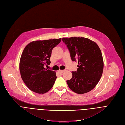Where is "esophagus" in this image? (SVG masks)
Here are the masks:
<instances>
[{
    "mask_svg": "<svg viewBox=\"0 0 125 125\" xmlns=\"http://www.w3.org/2000/svg\"><path fill=\"white\" fill-rule=\"evenodd\" d=\"M65 71H66V70H59V71L60 73H63V72H64Z\"/></svg>",
    "mask_w": 125,
    "mask_h": 125,
    "instance_id": "1",
    "label": "esophagus"
}]
</instances>
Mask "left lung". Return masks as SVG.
I'll return each instance as SVG.
<instances>
[{
  "label": "left lung",
  "mask_w": 125,
  "mask_h": 125,
  "mask_svg": "<svg viewBox=\"0 0 125 125\" xmlns=\"http://www.w3.org/2000/svg\"><path fill=\"white\" fill-rule=\"evenodd\" d=\"M72 61L78 62L77 70L72 71V77L67 81L68 87L78 94L93 89L100 80L104 69L102 54L98 45L83 37L63 38Z\"/></svg>",
  "instance_id": "1"
}]
</instances>
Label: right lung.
<instances>
[{"label": "right lung", "mask_w": 125, "mask_h": 125, "mask_svg": "<svg viewBox=\"0 0 125 125\" xmlns=\"http://www.w3.org/2000/svg\"><path fill=\"white\" fill-rule=\"evenodd\" d=\"M61 41V38L33 41L24 49L20 62L21 77L34 92L43 94L53 87L57 78L56 72L44 66L50 64L52 50Z\"/></svg>", "instance_id": "1"}]
</instances>
